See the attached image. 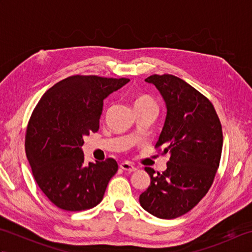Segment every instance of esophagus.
I'll list each match as a JSON object with an SVG mask.
<instances>
[{
    "instance_id": "1",
    "label": "esophagus",
    "mask_w": 252,
    "mask_h": 252,
    "mask_svg": "<svg viewBox=\"0 0 252 252\" xmlns=\"http://www.w3.org/2000/svg\"><path fill=\"white\" fill-rule=\"evenodd\" d=\"M120 168L125 171H127V172H134L136 168L133 165L131 162H122L120 163Z\"/></svg>"
}]
</instances>
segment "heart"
I'll return each instance as SVG.
<instances>
[{"instance_id":"1","label":"heart","mask_w":252,"mask_h":252,"mask_svg":"<svg viewBox=\"0 0 252 252\" xmlns=\"http://www.w3.org/2000/svg\"><path fill=\"white\" fill-rule=\"evenodd\" d=\"M135 108H140V107H147V106H156L155 100L148 95H141L136 97L134 101ZM157 107V106H156Z\"/></svg>"}]
</instances>
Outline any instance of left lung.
<instances>
[{"label": "left lung", "mask_w": 252, "mask_h": 252, "mask_svg": "<svg viewBox=\"0 0 252 252\" xmlns=\"http://www.w3.org/2000/svg\"><path fill=\"white\" fill-rule=\"evenodd\" d=\"M145 81L157 88L167 106L155 147L170 158L162 173L145 168L151 185L140 203L155 217L175 219L190 211L211 187L222 154V126L211 101L184 80L153 74Z\"/></svg>", "instance_id": "8db88e82"}]
</instances>
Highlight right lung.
<instances>
[{
    "mask_svg": "<svg viewBox=\"0 0 252 252\" xmlns=\"http://www.w3.org/2000/svg\"><path fill=\"white\" fill-rule=\"evenodd\" d=\"M130 80L71 76L42 96L26 131V155L36 184L56 207L97 206L118 171L115 159L84 164L83 137L99 129L104 99Z\"/></svg>",
    "mask_w": 252,
    "mask_h": 252,
    "instance_id": "1",
    "label": "right lung"
}]
</instances>
